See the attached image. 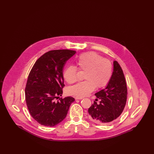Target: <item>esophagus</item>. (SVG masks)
<instances>
[{
  "label": "esophagus",
  "mask_w": 154,
  "mask_h": 154,
  "mask_svg": "<svg viewBox=\"0 0 154 154\" xmlns=\"http://www.w3.org/2000/svg\"><path fill=\"white\" fill-rule=\"evenodd\" d=\"M83 98H84L83 97H80V96L75 97V99H76V100H81V99H82Z\"/></svg>",
  "instance_id": "34e87169"
}]
</instances>
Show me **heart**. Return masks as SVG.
Returning <instances> with one entry per match:
<instances>
[{
  "label": "heart",
  "mask_w": 154,
  "mask_h": 154,
  "mask_svg": "<svg viewBox=\"0 0 154 154\" xmlns=\"http://www.w3.org/2000/svg\"><path fill=\"white\" fill-rule=\"evenodd\" d=\"M77 68L73 65L66 66L63 71V77L69 84L77 81L78 69L85 72V80L68 89V93L72 95L85 96L97 89L106 87L109 82L113 72L111 61L103 58L95 52H88L81 54L77 60Z\"/></svg>",
  "instance_id": "1"
}]
</instances>
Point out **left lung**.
Segmentation results:
<instances>
[{
  "label": "left lung",
  "instance_id": "obj_1",
  "mask_svg": "<svg viewBox=\"0 0 154 154\" xmlns=\"http://www.w3.org/2000/svg\"><path fill=\"white\" fill-rule=\"evenodd\" d=\"M99 104L94 103L88 109V117L99 124H109L124 111L128 97V89L123 70L117 61L114 62V70L106 88L96 93Z\"/></svg>",
  "mask_w": 154,
  "mask_h": 154
}]
</instances>
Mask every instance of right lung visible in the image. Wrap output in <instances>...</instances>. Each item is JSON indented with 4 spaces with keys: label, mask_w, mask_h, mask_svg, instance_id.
<instances>
[{
    "label": "right lung",
    "mask_w": 154,
    "mask_h": 154,
    "mask_svg": "<svg viewBox=\"0 0 154 154\" xmlns=\"http://www.w3.org/2000/svg\"><path fill=\"white\" fill-rule=\"evenodd\" d=\"M76 52L55 50L45 52L38 59L30 72L25 94L31 116L45 126H54L62 122L75 99L60 97L65 87L63 67Z\"/></svg>",
    "instance_id": "right-lung-1"
}]
</instances>
